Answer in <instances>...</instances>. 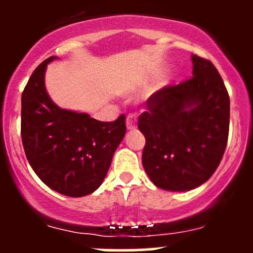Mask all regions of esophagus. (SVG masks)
<instances>
[{
	"label": "esophagus",
	"mask_w": 253,
	"mask_h": 253,
	"mask_svg": "<svg viewBox=\"0 0 253 253\" xmlns=\"http://www.w3.org/2000/svg\"><path fill=\"white\" fill-rule=\"evenodd\" d=\"M127 129H134L137 127V117L136 115H128L126 119Z\"/></svg>",
	"instance_id": "esophagus-1"
}]
</instances>
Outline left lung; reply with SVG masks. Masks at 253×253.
Listing matches in <instances>:
<instances>
[{
    "label": "left lung",
    "mask_w": 253,
    "mask_h": 253,
    "mask_svg": "<svg viewBox=\"0 0 253 253\" xmlns=\"http://www.w3.org/2000/svg\"><path fill=\"white\" fill-rule=\"evenodd\" d=\"M190 79L164 86L138 119L142 163L157 187L183 192L209 180L225 152L230 99L211 61L192 55Z\"/></svg>",
    "instance_id": "1"
}]
</instances>
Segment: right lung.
<instances>
[{
	"instance_id": "1",
	"label": "right lung",
	"mask_w": 253,
	"mask_h": 253,
	"mask_svg": "<svg viewBox=\"0 0 253 253\" xmlns=\"http://www.w3.org/2000/svg\"><path fill=\"white\" fill-rule=\"evenodd\" d=\"M51 56L40 63L22 94V142L40 180L61 195L83 197L103 183L126 133L125 115L103 122L85 112L61 109L45 88Z\"/></svg>"
}]
</instances>
